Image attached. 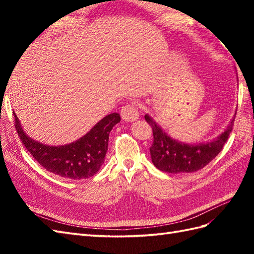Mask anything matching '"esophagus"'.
Instances as JSON below:
<instances>
[{
  "instance_id": "esophagus-1",
  "label": "esophagus",
  "mask_w": 254,
  "mask_h": 254,
  "mask_svg": "<svg viewBox=\"0 0 254 254\" xmlns=\"http://www.w3.org/2000/svg\"><path fill=\"white\" fill-rule=\"evenodd\" d=\"M121 117L126 122H134L139 117L138 108L135 105H126L121 109Z\"/></svg>"
}]
</instances>
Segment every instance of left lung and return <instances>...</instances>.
<instances>
[{
    "instance_id": "1",
    "label": "left lung",
    "mask_w": 254,
    "mask_h": 254,
    "mask_svg": "<svg viewBox=\"0 0 254 254\" xmlns=\"http://www.w3.org/2000/svg\"><path fill=\"white\" fill-rule=\"evenodd\" d=\"M235 116L228 126L212 141L202 143H185L166 133L148 113L145 120L153 128L154 143L149 148L150 158L156 168L167 174L194 172L209 164L220 153L233 130Z\"/></svg>"
}]
</instances>
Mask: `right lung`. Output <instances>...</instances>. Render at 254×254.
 Returning a JSON list of instances; mask_svg holds the SVG:
<instances>
[{
	"label": "right lung",
	"mask_w": 254,
	"mask_h": 254,
	"mask_svg": "<svg viewBox=\"0 0 254 254\" xmlns=\"http://www.w3.org/2000/svg\"><path fill=\"white\" fill-rule=\"evenodd\" d=\"M13 115L20 141L32 157L51 174L68 180L87 179L97 174L105 161L112 127L121 121L120 115L112 112L76 141L52 146L31 138L24 131L16 113Z\"/></svg>",
	"instance_id": "obj_1"
}]
</instances>
